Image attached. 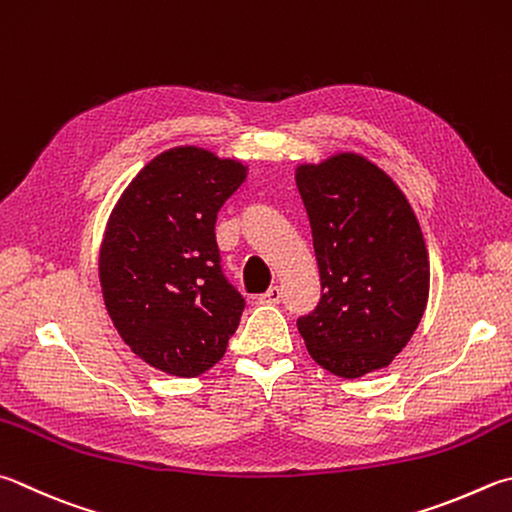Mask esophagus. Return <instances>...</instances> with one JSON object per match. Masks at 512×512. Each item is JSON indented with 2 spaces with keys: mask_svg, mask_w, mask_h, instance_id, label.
I'll return each instance as SVG.
<instances>
[{
  "mask_svg": "<svg viewBox=\"0 0 512 512\" xmlns=\"http://www.w3.org/2000/svg\"><path fill=\"white\" fill-rule=\"evenodd\" d=\"M259 302H264V304H280L282 302V288L280 286H271L264 295H259Z\"/></svg>",
  "mask_w": 512,
  "mask_h": 512,
  "instance_id": "34e87169",
  "label": "esophagus"
}]
</instances>
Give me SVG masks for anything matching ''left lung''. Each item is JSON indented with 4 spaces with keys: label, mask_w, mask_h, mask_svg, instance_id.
Here are the masks:
<instances>
[{
    "label": "left lung",
    "mask_w": 512,
    "mask_h": 512,
    "mask_svg": "<svg viewBox=\"0 0 512 512\" xmlns=\"http://www.w3.org/2000/svg\"><path fill=\"white\" fill-rule=\"evenodd\" d=\"M320 268V302L297 318L311 358L340 378L383 369L423 318L430 262L405 194L374 163L340 154L297 167Z\"/></svg>",
    "instance_id": "obj_1"
}]
</instances>
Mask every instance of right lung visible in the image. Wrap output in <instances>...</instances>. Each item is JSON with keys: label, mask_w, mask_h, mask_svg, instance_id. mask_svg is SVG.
<instances>
[{"label": "right lung", "mask_w": 512, "mask_h": 512, "mask_svg": "<svg viewBox=\"0 0 512 512\" xmlns=\"http://www.w3.org/2000/svg\"><path fill=\"white\" fill-rule=\"evenodd\" d=\"M246 167L199 147L147 163L111 212L100 284L114 327L136 356L172 376L215 367L246 300L224 273L217 212Z\"/></svg>", "instance_id": "right-lung-1"}]
</instances>
